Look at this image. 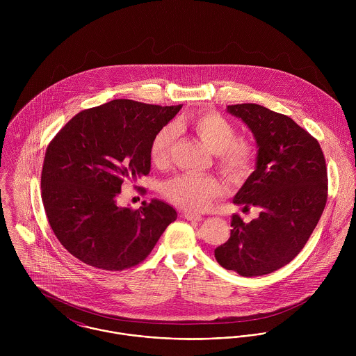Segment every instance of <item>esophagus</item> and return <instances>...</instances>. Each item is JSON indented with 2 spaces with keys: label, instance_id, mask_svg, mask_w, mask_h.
Here are the masks:
<instances>
[{
  "label": "esophagus",
  "instance_id": "34e87169",
  "mask_svg": "<svg viewBox=\"0 0 356 356\" xmlns=\"http://www.w3.org/2000/svg\"><path fill=\"white\" fill-rule=\"evenodd\" d=\"M184 216H185V219L192 220V222H200V220L203 219V216H202V215H199V213H193V212H189V211H185V212H184Z\"/></svg>",
  "mask_w": 356,
  "mask_h": 356
}]
</instances>
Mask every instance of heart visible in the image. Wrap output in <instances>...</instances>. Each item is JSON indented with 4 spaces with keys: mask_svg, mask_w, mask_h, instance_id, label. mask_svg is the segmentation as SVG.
<instances>
[{
    "mask_svg": "<svg viewBox=\"0 0 356 356\" xmlns=\"http://www.w3.org/2000/svg\"><path fill=\"white\" fill-rule=\"evenodd\" d=\"M188 130L204 145L215 153L219 171L233 182H243L254 172L257 149L252 141L236 138L234 126L216 112H197L189 118L175 122L172 126L161 127L153 136L149 157L156 167H164L171 159L175 131ZM161 195L170 203L186 211L200 212L223 196V184L211 175L182 174L160 188Z\"/></svg>",
    "mask_w": 356,
    "mask_h": 356,
    "instance_id": "b5f03b06",
    "label": "heart"
}]
</instances>
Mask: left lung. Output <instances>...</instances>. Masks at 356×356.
I'll list each match as a JSON object with an SVG mask.
<instances>
[{"label":"left lung","instance_id":"8db88e82","mask_svg":"<svg viewBox=\"0 0 356 356\" xmlns=\"http://www.w3.org/2000/svg\"><path fill=\"white\" fill-rule=\"evenodd\" d=\"M254 133L256 170L234 204L260 208L250 223L233 215L218 263L243 277L273 273L305 248L327 200V171L319 143L289 116L257 104L229 105Z\"/></svg>","mask_w":356,"mask_h":356}]
</instances>
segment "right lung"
<instances>
[{"label":"right lung","mask_w":356,"mask_h":356,"mask_svg":"<svg viewBox=\"0 0 356 356\" xmlns=\"http://www.w3.org/2000/svg\"><path fill=\"white\" fill-rule=\"evenodd\" d=\"M182 105L119 99L76 113L51 140L41 174L42 202L61 245L96 268L144 261L177 211L160 200L118 205L124 181L151 171L149 145Z\"/></svg>","instance_id":"1"}]
</instances>
